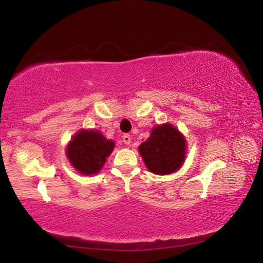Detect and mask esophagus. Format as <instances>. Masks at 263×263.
<instances>
[{"label": "esophagus", "instance_id": "obj_1", "mask_svg": "<svg viewBox=\"0 0 263 263\" xmlns=\"http://www.w3.org/2000/svg\"><path fill=\"white\" fill-rule=\"evenodd\" d=\"M123 141H124V144L130 145L131 144V136L130 135H124L123 136Z\"/></svg>", "mask_w": 263, "mask_h": 263}]
</instances>
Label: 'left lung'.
Here are the masks:
<instances>
[{
    "instance_id": "1",
    "label": "left lung",
    "mask_w": 263,
    "mask_h": 263,
    "mask_svg": "<svg viewBox=\"0 0 263 263\" xmlns=\"http://www.w3.org/2000/svg\"><path fill=\"white\" fill-rule=\"evenodd\" d=\"M138 151L146 167L157 175H168L183 166L186 154V140L174 125L163 123L151 131L147 140Z\"/></svg>"
}]
</instances>
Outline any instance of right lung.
Returning a JSON list of instances; mask_svg holds the SVG:
<instances>
[{
	"label": "right lung",
	"instance_id": "add662e5",
	"mask_svg": "<svg viewBox=\"0 0 263 263\" xmlns=\"http://www.w3.org/2000/svg\"><path fill=\"white\" fill-rule=\"evenodd\" d=\"M115 148V141L94 128H82L70 138L66 155L69 163L82 175L97 174Z\"/></svg>",
	"mask_w": 263,
	"mask_h": 263
}]
</instances>
